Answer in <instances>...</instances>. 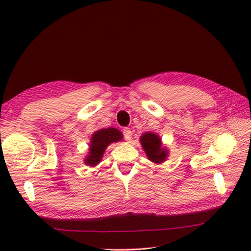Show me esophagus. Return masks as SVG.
Returning a JSON list of instances; mask_svg holds the SVG:
<instances>
[{
    "instance_id": "1",
    "label": "esophagus",
    "mask_w": 251,
    "mask_h": 251,
    "mask_svg": "<svg viewBox=\"0 0 251 251\" xmlns=\"http://www.w3.org/2000/svg\"><path fill=\"white\" fill-rule=\"evenodd\" d=\"M131 130L129 128H124L123 129V136H124V139L126 141H129L131 139Z\"/></svg>"
}]
</instances>
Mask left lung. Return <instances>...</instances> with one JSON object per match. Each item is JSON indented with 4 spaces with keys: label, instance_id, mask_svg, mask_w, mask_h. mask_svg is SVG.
Instances as JSON below:
<instances>
[{
    "label": "left lung",
    "instance_id": "1",
    "mask_svg": "<svg viewBox=\"0 0 251 251\" xmlns=\"http://www.w3.org/2000/svg\"><path fill=\"white\" fill-rule=\"evenodd\" d=\"M140 141L150 161L159 164L166 158L167 150L165 148H162L161 139L157 135L152 134V132H147V134L142 135Z\"/></svg>",
    "mask_w": 251,
    "mask_h": 251
}]
</instances>
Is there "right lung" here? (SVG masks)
I'll use <instances>...</instances> for the list:
<instances>
[{
	"label": "right lung",
	"mask_w": 251,
	"mask_h": 251,
	"mask_svg": "<svg viewBox=\"0 0 251 251\" xmlns=\"http://www.w3.org/2000/svg\"><path fill=\"white\" fill-rule=\"evenodd\" d=\"M122 138V132L116 128H112V127L108 129L103 128L96 131L92 137V140H90L89 155L87 156L85 163L89 166H96L102 157L105 148L111 142L120 141Z\"/></svg>",
	"instance_id": "right-lung-1"
}]
</instances>
